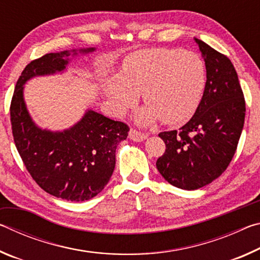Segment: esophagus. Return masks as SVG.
Segmentation results:
<instances>
[{"label": "esophagus", "instance_id": "obj_1", "mask_svg": "<svg viewBox=\"0 0 260 260\" xmlns=\"http://www.w3.org/2000/svg\"><path fill=\"white\" fill-rule=\"evenodd\" d=\"M128 138H129L131 140L135 141V142H142L143 140L147 139V134L141 133L140 131H136V129H134V128H132V129L129 131V133H128Z\"/></svg>", "mask_w": 260, "mask_h": 260}]
</instances>
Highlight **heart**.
I'll use <instances>...</instances> for the list:
<instances>
[{
  "instance_id": "obj_1",
  "label": "heart",
  "mask_w": 260,
  "mask_h": 260,
  "mask_svg": "<svg viewBox=\"0 0 260 260\" xmlns=\"http://www.w3.org/2000/svg\"><path fill=\"white\" fill-rule=\"evenodd\" d=\"M206 83L205 64L201 57L181 49H143L129 54L117 77L103 82V90L117 111H124L141 93L146 107L135 114L141 125L160 118L175 125L192 116Z\"/></svg>"
}]
</instances>
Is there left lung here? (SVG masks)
<instances>
[{
  "instance_id": "1",
  "label": "left lung",
  "mask_w": 260,
  "mask_h": 260,
  "mask_svg": "<svg viewBox=\"0 0 260 260\" xmlns=\"http://www.w3.org/2000/svg\"><path fill=\"white\" fill-rule=\"evenodd\" d=\"M206 68L203 98L180 131L161 132L166 144L156 166L174 187L195 190L220 177L230 165L243 129L245 101L227 56L195 38Z\"/></svg>"
}]
</instances>
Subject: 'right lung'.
Returning <instances> with one entry per match:
<instances>
[{
    "instance_id": "1",
    "label": "right lung",
    "mask_w": 260,
    "mask_h": 260,
    "mask_svg": "<svg viewBox=\"0 0 260 260\" xmlns=\"http://www.w3.org/2000/svg\"><path fill=\"white\" fill-rule=\"evenodd\" d=\"M95 48L80 49L88 54ZM77 50L50 52L26 65L17 81L10 105L12 134L17 150L35 182L57 199L82 202L103 190L116 165V149L129 127L87 110L80 121L63 132L35 125L24 101L29 79L61 72Z\"/></svg>"
}]
</instances>
